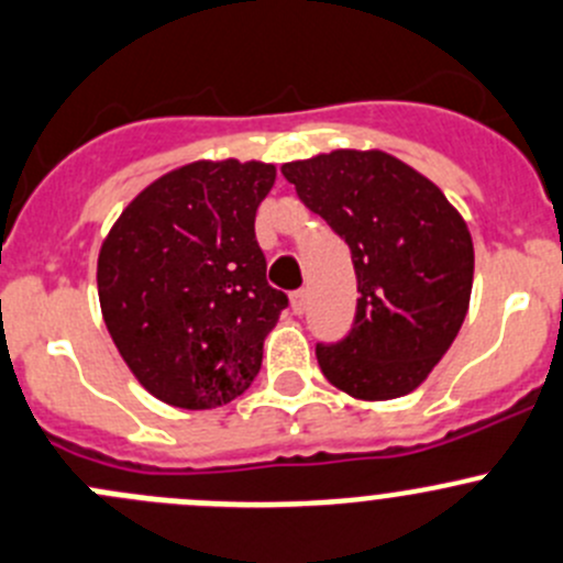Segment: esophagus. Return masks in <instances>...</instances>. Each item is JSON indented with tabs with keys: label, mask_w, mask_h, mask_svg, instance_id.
<instances>
[{
	"label": "esophagus",
	"mask_w": 563,
	"mask_h": 563,
	"mask_svg": "<svg viewBox=\"0 0 563 563\" xmlns=\"http://www.w3.org/2000/svg\"><path fill=\"white\" fill-rule=\"evenodd\" d=\"M289 303H292L295 314H303V311H306V289H295V292L289 295Z\"/></svg>",
	"instance_id": "obj_1"
}]
</instances>
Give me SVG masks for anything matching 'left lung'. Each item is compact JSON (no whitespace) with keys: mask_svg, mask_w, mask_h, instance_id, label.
<instances>
[{"mask_svg":"<svg viewBox=\"0 0 563 563\" xmlns=\"http://www.w3.org/2000/svg\"><path fill=\"white\" fill-rule=\"evenodd\" d=\"M282 175L353 254V331L317 344L339 391L366 402L419 388L452 347L471 303L473 241L441 188L383 150L289 161Z\"/></svg>","mask_w":563,"mask_h":563,"instance_id":"1","label":"left lung"}]
</instances>
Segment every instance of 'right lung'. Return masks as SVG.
Returning <instances> with one entry per match:
<instances>
[{
	"mask_svg": "<svg viewBox=\"0 0 563 563\" xmlns=\"http://www.w3.org/2000/svg\"><path fill=\"white\" fill-rule=\"evenodd\" d=\"M276 180L263 161H194L150 183L98 254V298L122 361L161 402L241 397L287 295L265 279L254 216Z\"/></svg>",
	"mask_w": 563,
	"mask_h": 563,
	"instance_id": "obj_1",
	"label": "right lung"
}]
</instances>
